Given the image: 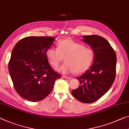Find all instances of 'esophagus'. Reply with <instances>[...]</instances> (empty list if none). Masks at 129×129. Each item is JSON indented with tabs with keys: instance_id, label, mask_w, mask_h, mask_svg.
<instances>
[{
	"instance_id": "1",
	"label": "esophagus",
	"mask_w": 129,
	"mask_h": 129,
	"mask_svg": "<svg viewBox=\"0 0 129 129\" xmlns=\"http://www.w3.org/2000/svg\"><path fill=\"white\" fill-rule=\"evenodd\" d=\"M62 78H64L65 79H70L71 78L69 76H62Z\"/></svg>"
}]
</instances>
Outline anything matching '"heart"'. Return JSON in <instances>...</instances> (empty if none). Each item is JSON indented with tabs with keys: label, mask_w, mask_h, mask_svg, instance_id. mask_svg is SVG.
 <instances>
[{
	"label": "heart",
	"mask_w": 129,
	"mask_h": 129,
	"mask_svg": "<svg viewBox=\"0 0 129 129\" xmlns=\"http://www.w3.org/2000/svg\"><path fill=\"white\" fill-rule=\"evenodd\" d=\"M50 64L57 67L64 58L65 62L57 70L62 74L75 72L80 74L89 68L93 61L94 53L91 48L71 39L61 40L57 42V49L50 47L46 51Z\"/></svg>",
	"instance_id": "1"
}]
</instances>
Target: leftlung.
Masks as SVG:
<instances>
[{
	"instance_id": "obj_1",
	"label": "left lung",
	"mask_w": 129,
	"mask_h": 129,
	"mask_svg": "<svg viewBox=\"0 0 129 129\" xmlns=\"http://www.w3.org/2000/svg\"><path fill=\"white\" fill-rule=\"evenodd\" d=\"M82 41L93 49L94 59L90 68L77 79L80 85L72 94L83 103H92L105 94L116 76V55L107 40L98 35H84Z\"/></svg>"
}]
</instances>
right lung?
Returning a JSON list of instances; mask_svg holds the SVG:
<instances>
[{"mask_svg": "<svg viewBox=\"0 0 129 129\" xmlns=\"http://www.w3.org/2000/svg\"><path fill=\"white\" fill-rule=\"evenodd\" d=\"M54 40L50 36H28L13 48L9 71L15 91L23 99L32 102L42 100L61 78L51 68L46 54Z\"/></svg>", "mask_w": 129, "mask_h": 129, "instance_id": "1", "label": "right lung"}]
</instances>
